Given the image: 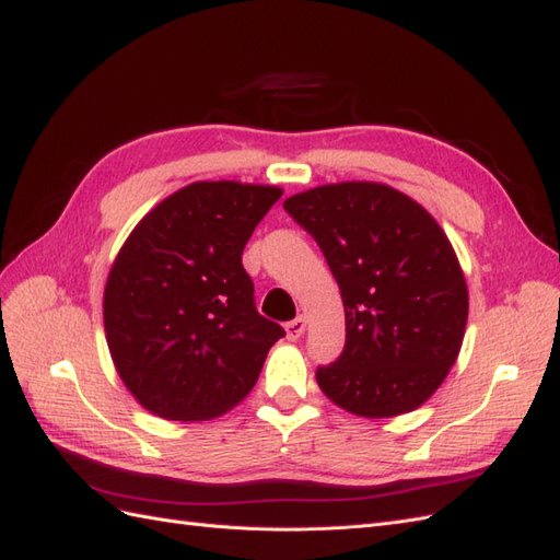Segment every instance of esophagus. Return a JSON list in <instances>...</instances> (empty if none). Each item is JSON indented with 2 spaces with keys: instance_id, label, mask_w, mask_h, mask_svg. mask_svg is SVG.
Wrapping results in <instances>:
<instances>
[{
  "instance_id": "obj_1",
  "label": "esophagus",
  "mask_w": 560,
  "mask_h": 560,
  "mask_svg": "<svg viewBox=\"0 0 560 560\" xmlns=\"http://www.w3.org/2000/svg\"><path fill=\"white\" fill-rule=\"evenodd\" d=\"M284 331H287V338H292V341H296V338H301V334L306 331V317L299 315L292 322H287Z\"/></svg>"
}]
</instances>
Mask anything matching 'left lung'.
<instances>
[{"label": "left lung", "instance_id": "obj_1", "mask_svg": "<svg viewBox=\"0 0 560 560\" xmlns=\"http://www.w3.org/2000/svg\"><path fill=\"white\" fill-rule=\"evenodd\" d=\"M282 208L319 245L346 308L343 352L315 371L322 393L364 418L418 409L455 364L469 308L442 226L376 182L315 186Z\"/></svg>", "mask_w": 560, "mask_h": 560}]
</instances>
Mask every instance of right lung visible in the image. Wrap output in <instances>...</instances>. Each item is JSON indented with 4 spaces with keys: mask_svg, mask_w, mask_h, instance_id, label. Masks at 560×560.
<instances>
[{
    "mask_svg": "<svg viewBox=\"0 0 560 560\" xmlns=\"http://www.w3.org/2000/svg\"><path fill=\"white\" fill-rule=\"evenodd\" d=\"M282 189L194 182L128 235L105 287L118 376L147 411L210 420L247 397L284 329L259 315L243 249Z\"/></svg>",
    "mask_w": 560,
    "mask_h": 560,
    "instance_id": "add662e5",
    "label": "right lung"
}]
</instances>
